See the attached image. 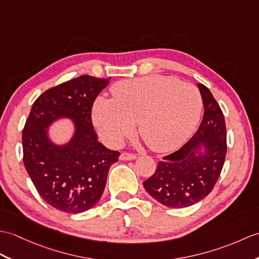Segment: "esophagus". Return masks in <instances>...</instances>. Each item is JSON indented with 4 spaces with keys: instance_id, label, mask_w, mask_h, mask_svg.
I'll return each instance as SVG.
<instances>
[{
    "instance_id": "esophagus-1",
    "label": "esophagus",
    "mask_w": 259,
    "mask_h": 259,
    "mask_svg": "<svg viewBox=\"0 0 259 259\" xmlns=\"http://www.w3.org/2000/svg\"><path fill=\"white\" fill-rule=\"evenodd\" d=\"M137 159V155L134 153H129V152H122L121 155H120V160H124V161H130V160H135Z\"/></svg>"
}]
</instances>
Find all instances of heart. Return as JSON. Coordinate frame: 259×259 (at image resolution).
I'll return each instance as SVG.
<instances>
[{
  "mask_svg": "<svg viewBox=\"0 0 259 259\" xmlns=\"http://www.w3.org/2000/svg\"><path fill=\"white\" fill-rule=\"evenodd\" d=\"M111 94L112 99L98 97L92 109L96 128L111 147H119L138 122L150 149L170 152L186 141L200 118L197 89L173 77L153 75L118 81Z\"/></svg>",
  "mask_w": 259,
  "mask_h": 259,
  "instance_id": "b5f03b06",
  "label": "heart"
}]
</instances>
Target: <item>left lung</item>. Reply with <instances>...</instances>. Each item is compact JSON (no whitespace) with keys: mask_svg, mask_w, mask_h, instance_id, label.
<instances>
[{"mask_svg":"<svg viewBox=\"0 0 259 259\" xmlns=\"http://www.w3.org/2000/svg\"><path fill=\"white\" fill-rule=\"evenodd\" d=\"M197 86L204 105L200 127L182 148L162 158L153 176L143 182L148 193L167 207H188L202 201L211 193L224 165L227 143L223 111L206 86Z\"/></svg>","mask_w":259,"mask_h":259,"instance_id":"obj_1","label":"left lung"}]
</instances>
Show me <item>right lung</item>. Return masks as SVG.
Instances as JSON below:
<instances>
[{
	"label": "right lung",
	"instance_id": "obj_1",
	"mask_svg": "<svg viewBox=\"0 0 259 259\" xmlns=\"http://www.w3.org/2000/svg\"><path fill=\"white\" fill-rule=\"evenodd\" d=\"M109 83L108 78L82 75L46 90L35 100L23 128V161L43 200L65 213L92 208L105 190L111 164L120 152L97 140L92 121L95 99ZM61 116L73 118L76 132L69 144L58 147L46 128Z\"/></svg>",
	"mask_w": 259,
	"mask_h": 259
}]
</instances>
